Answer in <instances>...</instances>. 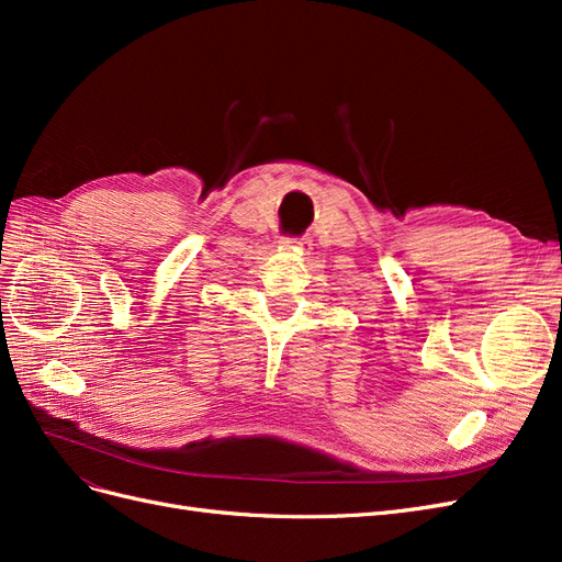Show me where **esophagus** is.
<instances>
[{"mask_svg":"<svg viewBox=\"0 0 562 562\" xmlns=\"http://www.w3.org/2000/svg\"><path fill=\"white\" fill-rule=\"evenodd\" d=\"M281 244H283V248H295V250H302V252H307L310 246H312L310 239H283Z\"/></svg>","mask_w":562,"mask_h":562,"instance_id":"34e87169","label":"esophagus"}]
</instances>
